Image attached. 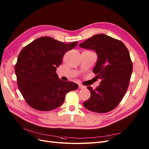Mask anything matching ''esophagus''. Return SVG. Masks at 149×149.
Here are the masks:
<instances>
[{
	"label": "esophagus",
	"mask_w": 149,
	"mask_h": 149,
	"mask_svg": "<svg viewBox=\"0 0 149 149\" xmlns=\"http://www.w3.org/2000/svg\"><path fill=\"white\" fill-rule=\"evenodd\" d=\"M86 88V86H83L82 84H79V88L83 89V88Z\"/></svg>",
	"instance_id": "1"
}]
</instances>
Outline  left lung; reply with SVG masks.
I'll return each mask as SVG.
<instances>
[{"label":"left lung","mask_w":149,"mask_h":149,"mask_svg":"<svg viewBox=\"0 0 149 149\" xmlns=\"http://www.w3.org/2000/svg\"><path fill=\"white\" fill-rule=\"evenodd\" d=\"M81 47L95 51L98 56L93 72L101 80L83 104L97 113L108 112L118 105L125 95L133 71L129 51L121 41L104 34L95 35L79 44Z\"/></svg>","instance_id":"8db88e82"}]
</instances>
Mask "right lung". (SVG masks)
<instances>
[{"mask_svg": "<svg viewBox=\"0 0 149 149\" xmlns=\"http://www.w3.org/2000/svg\"><path fill=\"white\" fill-rule=\"evenodd\" d=\"M78 41L65 44L49 37L33 41L20 52L15 67L17 84L31 108L41 111L54 109L63 103L65 95L78 85L58 78L56 68L64 54Z\"/></svg>", "mask_w": 149, "mask_h": 149, "instance_id": "obj_1", "label": "right lung"}]
</instances>
